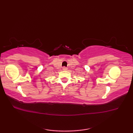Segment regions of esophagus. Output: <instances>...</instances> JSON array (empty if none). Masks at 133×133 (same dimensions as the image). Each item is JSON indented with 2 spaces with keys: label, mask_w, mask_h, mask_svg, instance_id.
Listing matches in <instances>:
<instances>
[{
  "label": "esophagus",
  "mask_w": 133,
  "mask_h": 133,
  "mask_svg": "<svg viewBox=\"0 0 133 133\" xmlns=\"http://www.w3.org/2000/svg\"><path fill=\"white\" fill-rule=\"evenodd\" d=\"M63 70H67V68H66V67H63Z\"/></svg>",
  "instance_id": "34e87169"
}]
</instances>
